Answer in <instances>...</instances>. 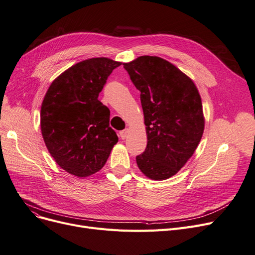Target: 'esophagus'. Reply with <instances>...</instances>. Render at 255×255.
<instances>
[{"label": "esophagus", "instance_id": "1", "mask_svg": "<svg viewBox=\"0 0 255 255\" xmlns=\"http://www.w3.org/2000/svg\"><path fill=\"white\" fill-rule=\"evenodd\" d=\"M128 133H129V129L122 130V131H120V137H121L122 139H125V138L127 137Z\"/></svg>", "mask_w": 255, "mask_h": 255}]
</instances>
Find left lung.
<instances>
[{
  "mask_svg": "<svg viewBox=\"0 0 255 255\" xmlns=\"http://www.w3.org/2000/svg\"><path fill=\"white\" fill-rule=\"evenodd\" d=\"M140 92L147 148L136 156L141 173L164 180L189 160L204 131L201 97L189 76L157 56H140L123 63Z\"/></svg>",
  "mask_w": 255,
  "mask_h": 255,
  "instance_id": "8db88e82",
  "label": "left lung"
}]
</instances>
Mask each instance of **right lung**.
Masks as SVG:
<instances>
[{
  "label": "right lung",
  "mask_w": 255,
  "mask_h": 255,
  "mask_svg": "<svg viewBox=\"0 0 255 255\" xmlns=\"http://www.w3.org/2000/svg\"><path fill=\"white\" fill-rule=\"evenodd\" d=\"M121 64L106 57L80 61L60 74L43 98V140L59 167L74 176L100 171L119 140L109 127V109L98 97Z\"/></svg>",
  "instance_id": "obj_1"
}]
</instances>
